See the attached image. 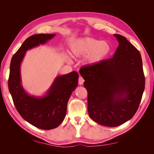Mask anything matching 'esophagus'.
<instances>
[{
  "mask_svg": "<svg viewBox=\"0 0 154 154\" xmlns=\"http://www.w3.org/2000/svg\"><path fill=\"white\" fill-rule=\"evenodd\" d=\"M83 82H84V79H83L82 77L80 76L79 77V79H78V83L79 85H82Z\"/></svg>",
  "mask_w": 154,
  "mask_h": 154,
  "instance_id": "34e87169",
  "label": "esophagus"
}]
</instances>
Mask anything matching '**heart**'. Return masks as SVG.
<instances>
[{"label":"heart","instance_id":"obj_1","mask_svg":"<svg viewBox=\"0 0 154 154\" xmlns=\"http://www.w3.org/2000/svg\"><path fill=\"white\" fill-rule=\"evenodd\" d=\"M110 45L106 41L84 37L74 42L71 48V53L75 58L86 56V64L96 65L103 61L110 53Z\"/></svg>","mask_w":154,"mask_h":154}]
</instances>
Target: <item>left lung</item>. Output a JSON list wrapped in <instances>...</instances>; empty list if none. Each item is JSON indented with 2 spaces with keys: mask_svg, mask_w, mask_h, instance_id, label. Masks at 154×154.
I'll return each instance as SVG.
<instances>
[{
  "mask_svg": "<svg viewBox=\"0 0 154 154\" xmlns=\"http://www.w3.org/2000/svg\"><path fill=\"white\" fill-rule=\"evenodd\" d=\"M114 36L119 45L113 57L80 71L88 93V115L97 123L110 127L132 118L145 85L139 51L125 37Z\"/></svg>",
  "mask_w": 154,
  "mask_h": 154,
  "instance_id": "1",
  "label": "left lung"
}]
</instances>
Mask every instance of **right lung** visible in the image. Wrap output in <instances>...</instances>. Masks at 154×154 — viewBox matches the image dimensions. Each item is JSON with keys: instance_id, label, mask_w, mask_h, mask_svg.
Instances as JSON below:
<instances>
[{"instance_id": "1", "label": "right lung", "mask_w": 154, "mask_h": 154, "mask_svg": "<svg viewBox=\"0 0 154 154\" xmlns=\"http://www.w3.org/2000/svg\"><path fill=\"white\" fill-rule=\"evenodd\" d=\"M55 34H37L27 38L13 56L8 88L13 103L26 122L40 129L57 128L66 117L67 102L78 86V74L72 71L57 76L43 97L29 96L21 84L20 64L26 51L52 39Z\"/></svg>"}]
</instances>
